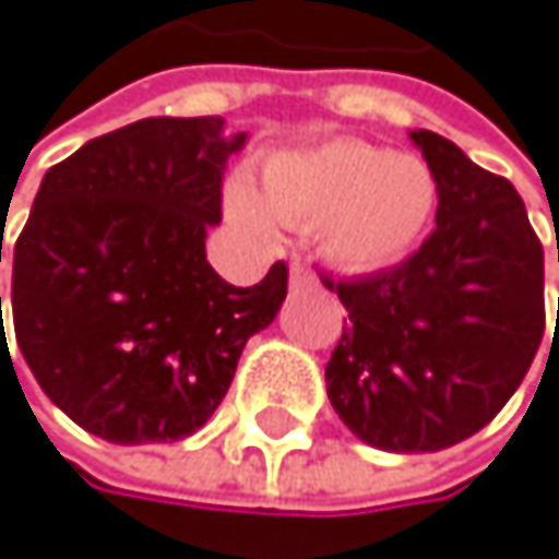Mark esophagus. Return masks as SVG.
<instances>
[{"label":"esophagus","instance_id":"1","mask_svg":"<svg viewBox=\"0 0 559 559\" xmlns=\"http://www.w3.org/2000/svg\"><path fill=\"white\" fill-rule=\"evenodd\" d=\"M317 283V276H313V270L306 266V263H293L289 266V286L293 289H299V286H313Z\"/></svg>","mask_w":559,"mask_h":559}]
</instances>
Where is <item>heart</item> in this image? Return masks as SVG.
Here are the masks:
<instances>
[{
    "label": "heart",
    "mask_w": 559,
    "mask_h": 559,
    "mask_svg": "<svg viewBox=\"0 0 559 559\" xmlns=\"http://www.w3.org/2000/svg\"><path fill=\"white\" fill-rule=\"evenodd\" d=\"M263 199L266 204L246 182H233L229 216L253 233H270L273 216L320 223L333 263L373 270L400 260L420 239L437 206V179L416 156L370 143H330L276 156L263 169Z\"/></svg>",
    "instance_id": "b5f03b06"
}]
</instances>
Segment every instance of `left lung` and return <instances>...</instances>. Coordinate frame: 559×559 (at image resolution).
I'll use <instances>...</instances> for the list:
<instances>
[{"label":"left lung","instance_id":"8db88e82","mask_svg":"<svg viewBox=\"0 0 559 559\" xmlns=\"http://www.w3.org/2000/svg\"><path fill=\"white\" fill-rule=\"evenodd\" d=\"M409 139L437 179V229L393 270L320 276L349 313L326 393L362 443L433 453L484 430L523 383L547 323L544 246L503 176L430 129Z\"/></svg>","mask_w":559,"mask_h":559}]
</instances>
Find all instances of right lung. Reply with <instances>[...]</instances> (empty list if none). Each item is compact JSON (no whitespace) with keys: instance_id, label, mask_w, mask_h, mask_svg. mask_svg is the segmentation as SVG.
Segmentation results:
<instances>
[{"instance_id":"obj_1","label":"right lung","mask_w":559,"mask_h":559,"mask_svg":"<svg viewBox=\"0 0 559 559\" xmlns=\"http://www.w3.org/2000/svg\"><path fill=\"white\" fill-rule=\"evenodd\" d=\"M242 146L246 132L226 135L219 116H153L43 176L12 249V326L43 393L82 430L109 443L197 433L246 340L276 320L286 263L257 286L206 263L226 159Z\"/></svg>"}]
</instances>
